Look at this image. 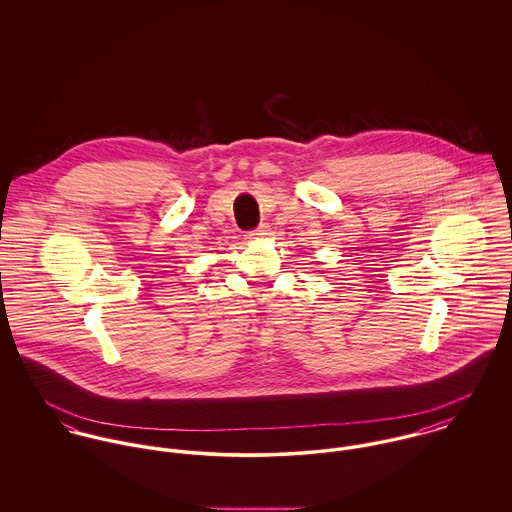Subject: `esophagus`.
Returning a JSON list of instances; mask_svg holds the SVG:
<instances>
[{
    "instance_id": "34e87169",
    "label": "esophagus",
    "mask_w": 512,
    "mask_h": 512,
    "mask_svg": "<svg viewBox=\"0 0 512 512\" xmlns=\"http://www.w3.org/2000/svg\"><path fill=\"white\" fill-rule=\"evenodd\" d=\"M268 234V226L266 224H260L258 228H254V230H250L248 234H246V238H252V240H258V238H264Z\"/></svg>"
}]
</instances>
